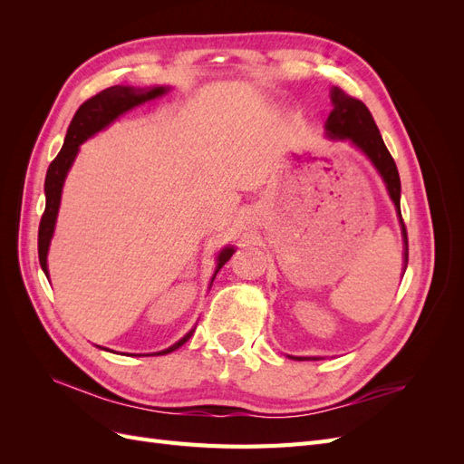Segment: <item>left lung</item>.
<instances>
[{"instance_id": "1", "label": "left lung", "mask_w": 464, "mask_h": 464, "mask_svg": "<svg viewBox=\"0 0 464 464\" xmlns=\"http://www.w3.org/2000/svg\"><path fill=\"white\" fill-rule=\"evenodd\" d=\"M331 101L333 110L325 123L327 133L333 139H350L360 150L368 154V159L373 162L377 172L382 174L391 199L395 203L397 213L401 217V227L404 236V263H409V236H406V227L401 215V178L397 164L392 160L391 152L387 150L382 133H379L366 104L358 101V98L346 94L339 87H334L331 91Z\"/></svg>"}]
</instances>
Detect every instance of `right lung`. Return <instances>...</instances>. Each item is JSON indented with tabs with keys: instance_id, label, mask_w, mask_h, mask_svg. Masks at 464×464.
Returning a JSON list of instances; mask_svg holds the SVG:
<instances>
[{
	"instance_id": "add662e5",
	"label": "right lung",
	"mask_w": 464,
	"mask_h": 464,
	"mask_svg": "<svg viewBox=\"0 0 464 464\" xmlns=\"http://www.w3.org/2000/svg\"><path fill=\"white\" fill-rule=\"evenodd\" d=\"M166 89L164 87H154L149 91L143 89H133V87H110L104 89L98 94L91 96L89 101L82 102L79 106V110L75 111V116L69 123L67 128V135L62 150L58 152V157L52 160V164L48 166L46 172V181H44V191H46V208L44 215L40 218V227H38V259H40V266L42 271L48 275V265H46V256H48V246L52 240L53 234V224H55V217H58V208H60V199H62V188H63V179L67 176V170L72 168L79 145L85 143L89 137H92L96 131L104 130L106 125H110L118 116H121L123 111L131 110L133 106L141 104L150 101V98H157L160 94H164ZM234 254L232 247H227L220 251L218 256V269L217 273L222 269V265L227 263ZM193 334V331H189L184 339L178 341L176 344H172L170 348L162 350V353L157 354H168L172 350L179 348L184 343L189 341V336Z\"/></svg>"
}]
</instances>
